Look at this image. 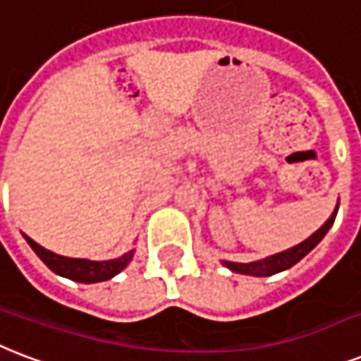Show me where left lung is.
Masks as SVG:
<instances>
[{"mask_svg": "<svg viewBox=\"0 0 361 361\" xmlns=\"http://www.w3.org/2000/svg\"><path fill=\"white\" fill-rule=\"evenodd\" d=\"M337 211H339V203L335 205V211L331 212L326 222L322 224V228H318L311 237H307L305 241L295 245V247L288 248V250H282L279 254H273V256H267L264 259H256V262H248V264H239V262H228V259H222V265H226L228 269L233 271V273H241V275H250V276H271L275 273H281V271L290 269L292 265H295L301 258H305L307 254L311 252L312 248L317 247L318 243L322 241L326 233L329 231V228L334 226L335 216H337Z\"/></svg>", "mask_w": 361, "mask_h": 361, "instance_id": "left-lung-1", "label": "left lung"}]
</instances>
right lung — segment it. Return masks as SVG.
Masks as SVG:
<instances>
[{
	"mask_svg": "<svg viewBox=\"0 0 361 361\" xmlns=\"http://www.w3.org/2000/svg\"><path fill=\"white\" fill-rule=\"evenodd\" d=\"M22 235L27 241V245L33 248V252L43 259V264L50 271H54L56 275L66 276V279H71L75 282H85V284L113 279L114 275H118L120 271L126 269V265L130 264L133 254H135V250H130V252L122 254L120 258L103 259V262L86 258H67V256H60V254L43 248L41 245L33 241L32 237H27L26 233H22Z\"/></svg>",
	"mask_w": 361,
	"mask_h": 361,
	"instance_id": "obj_1",
	"label": "right lung"
}]
</instances>
